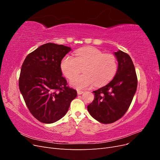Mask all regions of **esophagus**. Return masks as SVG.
Masks as SVG:
<instances>
[{"label":"esophagus","instance_id":"obj_1","mask_svg":"<svg viewBox=\"0 0 160 160\" xmlns=\"http://www.w3.org/2000/svg\"><path fill=\"white\" fill-rule=\"evenodd\" d=\"M83 93V91H80V90L77 91V94H78V95H81Z\"/></svg>","mask_w":160,"mask_h":160}]
</instances>
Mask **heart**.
Wrapping results in <instances>:
<instances>
[{
	"label": "heart",
	"mask_w": 160,
	"mask_h": 160,
	"mask_svg": "<svg viewBox=\"0 0 160 160\" xmlns=\"http://www.w3.org/2000/svg\"><path fill=\"white\" fill-rule=\"evenodd\" d=\"M83 69L84 73L77 77ZM61 69L71 85L78 89H85L92 85H102L113 78L118 70L115 55L104 53L95 47H84L75 51V57L65 56L61 62Z\"/></svg>",
	"instance_id": "obj_1"
}]
</instances>
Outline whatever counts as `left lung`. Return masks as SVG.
I'll return each instance as SVG.
<instances>
[{
    "mask_svg": "<svg viewBox=\"0 0 160 160\" xmlns=\"http://www.w3.org/2000/svg\"><path fill=\"white\" fill-rule=\"evenodd\" d=\"M118 68L114 78L98 90L88 106L90 115L102 123H111L122 118L132 103L137 89L138 78L131 57L126 52H114Z\"/></svg>",
    "mask_w": 160,
    "mask_h": 160,
    "instance_id": "obj_1",
    "label": "left lung"
}]
</instances>
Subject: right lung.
<instances>
[{
  "label": "right lung",
  "mask_w": 160,
  "mask_h": 160,
  "mask_svg": "<svg viewBox=\"0 0 160 160\" xmlns=\"http://www.w3.org/2000/svg\"><path fill=\"white\" fill-rule=\"evenodd\" d=\"M71 48L46 43L29 53L21 67L19 89L31 113L39 122L52 123L67 113L77 91L67 86L61 62Z\"/></svg>",
  "instance_id": "obj_1"
}]
</instances>
